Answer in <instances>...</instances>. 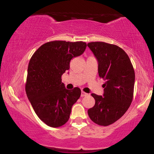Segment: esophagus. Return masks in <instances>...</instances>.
<instances>
[{"instance_id": "34e87169", "label": "esophagus", "mask_w": 154, "mask_h": 154, "mask_svg": "<svg viewBox=\"0 0 154 154\" xmlns=\"http://www.w3.org/2000/svg\"><path fill=\"white\" fill-rule=\"evenodd\" d=\"M88 93H86V92L82 91L81 92V97H85V96H87L88 95Z\"/></svg>"}]
</instances>
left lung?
<instances>
[{
	"label": "left lung",
	"mask_w": 154,
	"mask_h": 154,
	"mask_svg": "<svg viewBox=\"0 0 154 154\" xmlns=\"http://www.w3.org/2000/svg\"><path fill=\"white\" fill-rule=\"evenodd\" d=\"M88 46L98 61V73L105 80L104 94L92 93L95 104L88 109L90 119L99 125L115 123L125 114L133 99L134 71L129 57L119 46L91 42Z\"/></svg>",
	"instance_id": "obj_1"
}]
</instances>
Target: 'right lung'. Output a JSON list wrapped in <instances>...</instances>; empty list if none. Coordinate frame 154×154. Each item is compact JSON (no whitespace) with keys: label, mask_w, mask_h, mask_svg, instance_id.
I'll return each mask as SVG.
<instances>
[{"label":"right lung","mask_w":154,"mask_h":154,"mask_svg":"<svg viewBox=\"0 0 154 154\" xmlns=\"http://www.w3.org/2000/svg\"><path fill=\"white\" fill-rule=\"evenodd\" d=\"M85 42L54 41L42 45L31 57L25 90L35 113L46 125L62 126L70 117L72 106L81 97L79 88L66 89L62 75L70 61L85 51Z\"/></svg>","instance_id":"obj_1"}]
</instances>
